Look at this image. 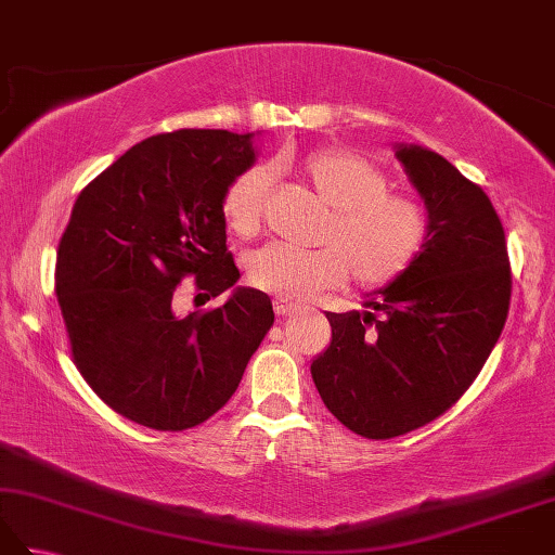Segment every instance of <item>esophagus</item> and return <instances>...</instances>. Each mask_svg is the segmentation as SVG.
Returning a JSON list of instances; mask_svg holds the SVG:
<instances>
[{
  "instance_id": "esophagus-1",
  "label": "esophagus",
  "mask_w": 555,
  "mask_h": 555,
  "mask_svg": "<svg viewBox=\"0 0 555 555\" xmlns=\"http://www.w3.org/2000/svg\"><path fill=\"white\" fill-rule=\"evenodd\" d=\"M296 310H298V305H293V302H288V300H281V298L274 300V312H276L279 317H288V314H293Z\"/></svg>"
}]
</instances>
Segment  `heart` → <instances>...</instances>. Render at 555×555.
Segmentation results:
<instances>
[{"label": "heart", "mask_w": 555, "mask_h": 555, "mask_svg": "<svg viewBox=\"0 0 555 555\" xmlns=\"http://www.w3.org/2000/svg\"><path fill=\"white\" fill-rule=\"evenodd\" d=\"M286 167V164H276ZM293 169L328 207L322 245L271 243L247 257L253 286L281 300H312L344 284L352 271L360 286H386L417 262L431 235L429 211L417 197L388 191V176L360 152L326 147ZM271 176L257 167L241 173L221 199L231 233L253 238L262 229Z\"/></svg>", "instance_id": "b5f03b06"}]
</instances>
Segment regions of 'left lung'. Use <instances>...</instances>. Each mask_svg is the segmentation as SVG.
<instances>
[{
	"label": "left lung",
	"instance_id": "obj_1",
	"mask_svg": "<svg viewBox=\"0 0 555 555\" xmlns=\"http://www.w3.org/2000/svg\"><path fill=\"white\" fill-rule=\"evenodd\" d=\"M431 235L403 276L370 298L380 312H326L332 346L312 360L328 412L364 439H393L429 424L485 367L511 305V262L487 193L451 162L396 145Z\"/></svg>",
	"mask_w": 555,
	"mask_h": 555
}]
</instances>
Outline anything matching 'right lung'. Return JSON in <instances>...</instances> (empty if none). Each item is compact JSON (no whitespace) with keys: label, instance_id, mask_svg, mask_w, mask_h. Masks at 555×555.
<instances>
[{"label":"right lung","instance_id":"obj_1","mask_svg":"<svg viewBox=\"0 0 555 555\" xmlns=\"http://www.w3.org/2000/svg\"><path fill=\"white\" fill-rule=\"evenodd\" d=\"M253 133L152 135L82 188L59 241L54 291L70 356L114 412L159 431L197 427L229 403L274 324L267 293L235 286L221 199L253 167ZM185 275L215 311L176 318Z\"/></svg>","mask_w":555,"mask_h":555}]
</instances>
